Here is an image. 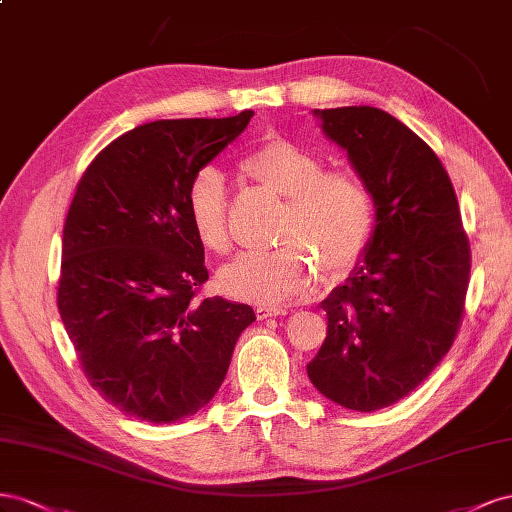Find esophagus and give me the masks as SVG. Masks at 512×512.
I'll return each mask as SVG.
<instances>
[{
	"mask_svg": "<svg viewBox=\"0 0 512 512\" xmlns=\"http://www.w3.org/2000/svg\"><path fill=\"white\" fill-rule=\"evenodd\" d=\"M257 319H268V317H281L287 315V309L283 306H257Z\"/></svg>",
	"mask_w": 512,
	"mask_h": 512,
	"instance_id": "1",
	"label": "esophagus"
}]
</instances>
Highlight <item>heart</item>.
<instances>
[{"label": "heart", "mask_w": 512, "mask_h": 512, "mask_svg": "<svg viewBox=\"0 0 512 512\" xmlns=\"http://www.w3.org/2000/svg\"><path fill=\"white\" fill-rule=\"evenodd\" d=\"M240 169L276 195L287 197L281 242L274 251H244L218 272L227 296L259 306H281L315 279L352 270L375 225L373 197L356 173L324 171V160L302 145L274 137L248 152ZM186 214L199 244L210 253L229 248L223 173L199 169L186 188Z\"/></svg>", "instance_id": "b5f03b06"}]
</instances>
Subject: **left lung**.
Here are the masks:
<instances>
[{"mask_svg": "<svg viewBox=\"0 0 512 512\" xmlns=\"http://www.w3.org/2000/svg\"><path fill=\"white\" fill-rule=\"evenodd\" d=\"M313 115L367 184L375 227L347 281L321 302L328 332L306 373L326 399L375 412L416 390L448 354L470 242L448 173L414 130L375 107Z\"/></svg>", "mask_w": 512, "mask_h": 512, "instance_id": "8db88e82", "label": "left lung"}]
</instances>
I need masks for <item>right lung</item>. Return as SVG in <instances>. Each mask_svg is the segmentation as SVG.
Here are the masks:
<instances>
[{
    "instance_id": "right-lung-1",
    "label": "right lung",
    "mask_w": 512,
    "mask_h": 512,
    "mask_svg": "<svg viewBox=\"0 0 512 512\" xmlns=\"http://www.w3.org/2000/svg\"><path fill=\"white\" fill-rule=\"evenodd\" d=\"M253 118L158 120L111 141L77 184L57 287L85 377L126 416L165 425L221 388L248 304L197 298L208 281L186 188Z\"/></svg>"
}]
</instances>
